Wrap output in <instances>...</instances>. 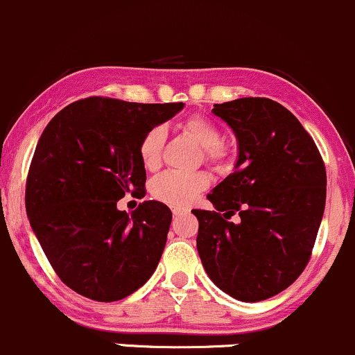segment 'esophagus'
<instances>
[{"label": "esophagus", "instance_id": "1", "mask_svg": "<svg viewBox=\"0 0 355 355\" xmlns=\"http://www.w3.org/2000/svg\"><path fill=\"white\" fill-rule=\"evenodd\" d=\"M173 214H174V215H182V214H186V210H184V208L174 207V208H173Z\"/></svg>", "mask_w": 355, "mask_h": 355}]
</instances>
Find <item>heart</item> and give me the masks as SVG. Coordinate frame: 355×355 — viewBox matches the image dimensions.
I'll use <instances>...</instances> for the list:
<instances>
[{
	"mask_svg": "<svg viewBox=\"0 0 355 355\" xmlns=\"http://www.w3.org/2000/svg\"><path fill=\"white\" fill-rule=\"evenodd\" d=\"M181 130L200 145L205 150V157L210 162H218L225 155L220 147L222 135L220 130L210 119L203 116H189L182 121ZM164 141H166V130L162 126H155L144 135L138 145V155L145 169L153 171L160 166ZM208 186V176L203 173H167L159 174L150 184L152 195L164 203L174 207H186L198 196Z\"/></svg>",
	"mask_w": 355,
	"mask_h": 355,
	"instance_id": "b5f03b06",
	"label": "heart"
}]
</instances>
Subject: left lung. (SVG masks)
I'll return each instance as SVG.
<instances>
[{
  "mask_svg": "<svg viewBox=\"0 0 355 355\" xmlns=\"http://www.w3.org/2000/svg\"><path fill=\"white\" fill-rule=\"evenodd\" d=\"M237 140L234 173L207 196L198 218L200 259L211 282L237 301L279 294L302 273L323 218L327 171L313 138L272 98L215 104Z\"/></svg>",
  "mask_w": 355,
  "mask_h": 355,
  "instance_id": "left-lung-1",
  "label": "left lung"
}]
</instances>
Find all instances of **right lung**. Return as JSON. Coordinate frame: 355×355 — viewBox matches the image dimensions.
I'll list each match as a JSON object with an SVG mask.
<instances>
[{
	"mask_svg": "<svg viewBox=\"0 0 355 355\" xmlns=\"http://www.w3.org/2000/svg\"><path fill=\"white\" fill-rule=\"evenodd\" d=\"M182 107L89 97L67 105L42 131L25 208L51 266L78 294L119 301L155 272L173 220L169 207L152 200L130 215L118 202L128 193L145 196L138 145Z\"/></svg>",
	"mask_w": 355,
	"mask_h": 355,
	"instance_id": "1",
	"label": "right lung"
}]
</instances>
